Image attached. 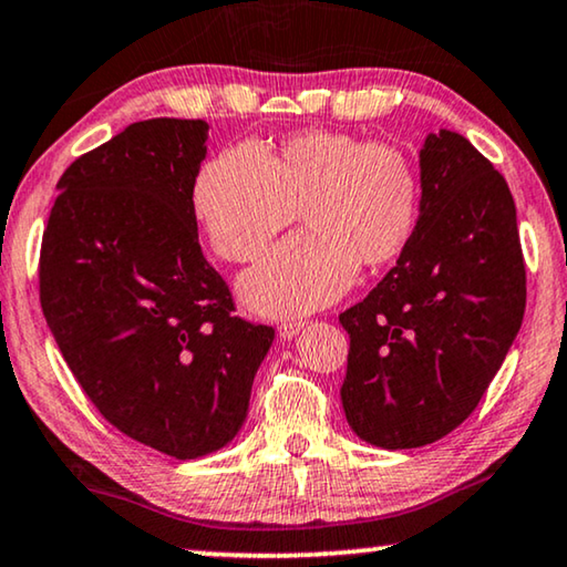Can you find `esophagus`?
<instances>
[{
	"instance_id": "34e87169",
	"label": "esophagus",
	"mask_w": 567,
	"mask_h": 567,
	"mask_svg": "<svg viewBox=\"0 0 567 567\" xmlns=\"http://www.w3.org/2000/svg\"><path fill=\"white\" fill-rule=\"evenodd\" d=\"M302 326H306L302 320H285V323H280V328H277V333H280V338H292L300 333Z\"/></svg>"
}]
</instances>
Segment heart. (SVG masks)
Returning <instances> with one entry per match:
<instances>
[{"instance_id":"obj_1","label":"heart","mask_w":567,"mask_h":567,"mask_svg":"<svg viewBox=\"0 0 567 567\" xmlns=\"http://www.w3.org/2000/svg\"><path fill=\"white\" fill-rule=\"evenodd\" d=\"M190 208L210 249L255 261L298 210L308 231L241 277V300L261 316H300L333 302L364 267L408 249L420 177L400 147L349 132L308 130L257 152L236 145L200 165Z\"/></svg>"}]
</instances>
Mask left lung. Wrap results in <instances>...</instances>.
Returning a JSON list of instances; mask_svg holds the SVG:
<instances>
[{
	"label": "left lung",
	"mask_w": 567,
	"mask_h": 567,
	"mask_svg": "<svg viewBox=\"0 0 567 567\" xmlns=\"http://www.w3.org/2000/svg\"><path fill=\"white\" fill-rule=\"evenodd\" d=\"M420 218L396 265L338 316L351 338L341 386L361 441H441L488 390L527 302L517 208L502 173L458 132L420 150Z\"/></svg>",
	"instance_id": "8db88e82"
}]
</instances>
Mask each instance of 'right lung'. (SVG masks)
I'll return each instance as SVG.
<instances>
[{
	"label": "right lung",
	"instance_id": "obj_1",
	"mask_svg": "<svg viewBox=\"0 0 567 567\" xmlns=\"http://www.w3.org/2000/svg\"><path fill=\"white\" fill-rule=\"evenodd\" d=\"M203 120L134 122L58 181L40 306L94 408L132 441L190 461L234 441L272 326L234 316L198 244L190 188Z\"/></svg>",
	"mask_w": 567,
	"mask_h": 567
}]
</instances>
